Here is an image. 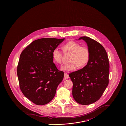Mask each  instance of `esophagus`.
I'll list each match as a JSON object with an SVG mask.
<instances>
[{"label":"esophagus","instance_id":"1","mask_svg":"<svg viewBox=\"0 0 126 126\" xmlns=\"http://www.w3.org/2000/svg\"><path fill=\"white\" fill-rule=\"evenodd\" d=\"M69 78V76L66 73H64V79H67Z\"/></svg>","mask_w":126,"mask_h":126}]
</instances>
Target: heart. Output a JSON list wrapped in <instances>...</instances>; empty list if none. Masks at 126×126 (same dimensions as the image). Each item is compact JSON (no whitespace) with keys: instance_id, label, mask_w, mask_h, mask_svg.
Segmentation results:
<instances>
[{"instance_id":"obj_1","label":"heart","mask_w":126,"mask_h":126,"mask_svg":"<svg viewBox=\"0 0 126 126\" xmlns=\"http://www.w3.org/2000/svg\"><path fill=\"white\" fill-rule=\"evenodd\" d=\"M63 50L65 52L71 53L70 63L63 65L61 69L63 71H71L76 69L79 66L83 67L88 63L90 52L86 47H81L79 43L70 41L64 45L63 47ZM52 57L54 63H61L62 59V51L58 48H55L52 52Z\"/></svg>"}]
</instances>
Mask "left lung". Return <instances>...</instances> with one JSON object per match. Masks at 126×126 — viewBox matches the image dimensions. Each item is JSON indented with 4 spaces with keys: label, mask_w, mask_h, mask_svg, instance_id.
<instances>
[{
    "label": "left lung",
    "mask_w": 126,
    "mask_h": 126,
    "mask_svg": "<svg viewBox=\"0 0 126 126\" xmlns=\"http://www.w3.org/2000/svg\"><path fill=\"white\" fill-rule=\"evenodd\" d=\"M90 52L87 64L82 69L72 72L69 77L73 82L72 95L81 105H89L97 101L108 86L109 62L104 47L96 41L83 36Z\"/></svg>",
    "instance_id": "1"
}]
</instances>
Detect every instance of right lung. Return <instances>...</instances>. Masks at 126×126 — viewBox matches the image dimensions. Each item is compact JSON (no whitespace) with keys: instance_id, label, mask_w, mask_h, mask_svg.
<instances>
[{"instance_id":"obj_1","label":"right lung","mask_w":126,"mask_h":126,"mask_svg":"<svg viewBox=\"0 0 126 126\" xmlns=\"http://www.w3.org/2000/svg\"><path fill=\"white\" fill-rule=\"evenodd\" d=\"M63 39L41 38L30 44L21 53L17 73L23 94L37 105L47 104L54 98L64 73L53 62L52 52Z\"/></svg>"}]
</instances>
